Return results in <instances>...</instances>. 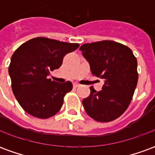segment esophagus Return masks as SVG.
I'll return each mask as SVG.
<instances>
[{"mask_svg":"<svg viewBox=\"0 0 155 155\" xmlns=\"http://www.w3.org/2000/svg\"><path fill=\"white\" fill-rule=\"evenodd\" d=\"M73 86H74V88H77V87H79V86H80V84H76V83H74V84H73Z\"/></svg>","mask_w":155,"mask_h":155,"instance_id":"esophagus-1","label":"esophagus"}]
</instances>
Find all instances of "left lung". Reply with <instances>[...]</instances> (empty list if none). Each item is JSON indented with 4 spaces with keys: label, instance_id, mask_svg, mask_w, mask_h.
<instances>
[{
    "label": "left lung",
    "instance_id": "8db88e82",
    "mask_svg": "<svg viewBox=\"0 0 155 155\" xmlns=\"http://www.w3.org/2000/svg\"><path fill=\"white\" fill-rule=\"evenodd\" d=\"M92 74L104 81L102 91L91 86L83 100L84 110L99 122H110L124 113L138 82L137 60L130 48L112 41L84 44L80 47Z\"/></svg>",
    "mask_w": 155,
    "mask_h": 155
}]
</instances>
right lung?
<instances>
[{"label":"right lung","mask_w":155,"mask_h":155,"mask_svg":"<svg viewBox=\"0 0 155 155\" xmlns=\"http://www.w3.org/2000/svg\"><path fill=\"white\" fill-rule=\"evenodd\" d=\"M79 46L77 43L36 37L16 49L11 59L9 74L13 94L26 113L48 119L61 110L64 95L73 85L71 81L57 83L48 75L61 67L65 54Z\"/></svg>","instance_id":"right-lung-1"}]
</instances>
